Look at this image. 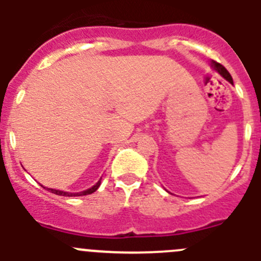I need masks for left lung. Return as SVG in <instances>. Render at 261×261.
I'll return each instance as SVG.
<instances>
[{
	"label": "left lung",
	"instance_id": "left-lung-1",
	"mask_svg": "<svg viewBox=\"0 0 261 261\" xmlns=\"http://www.w3.org/2000/svg\"><path fill=\"white\" fill-rule=\"evenodd\" d=\"M211 67H212V68H214L215 71H216L217 73H220V76H223V77L225 79L226 81H229V83H230V84H233V79H231L230 73H229L228 71H226L225 67L221 66V64L217 63V62H215V61H211Z\"/></svg>",
	"mask_w": 261,
	"mask_h": 261
}]
</instances>
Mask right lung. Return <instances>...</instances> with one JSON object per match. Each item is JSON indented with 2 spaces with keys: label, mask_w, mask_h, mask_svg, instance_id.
I'll return each instance as SVG.
<instances>
[{
  "label": "right lung",
  "mask_w": 261,
  "mask_h": 261,
  "mask_svg": "<svg viewBox=\"0 0 261 261\" xmlns=\"http://www.w3.org/2000/svg\"><path fill=\"white\" fill-rule=\"evenodd\" d=\"M101 180H102V177L99 178V180H98V182L95 184V185H93L92 188L87 189V190L79 191V193H70V191H63V190H58V189H50V188H45V189H47V190H49L50 193H53V194L62 195V197H81V195H88V194H92V193H94V191L99 188V185H101Z\"/></svg>",
  "instance_id": "add662e5"
}]
</instances>
